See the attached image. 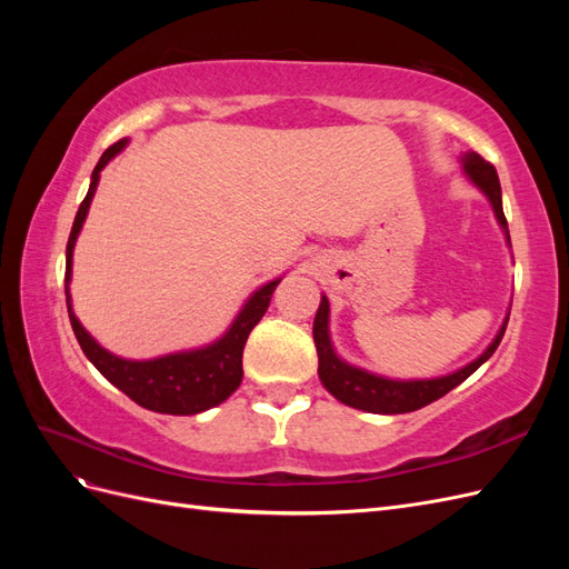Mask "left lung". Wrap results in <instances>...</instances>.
<instances>
[{
    "instance_id": "8db88e82",
    "label": "left lung",
    "mask_w": 569,
    "mask_h": 569,
    "mask_svg": "<svg viewBox=\"0 0 569 569\" xmlns=\"http://www.w3.org/2000/svg\"><path fill=\"white\" fill-rule=\"evenodd\" d=\"M462 170L481 192L487 194V199L493 206V213L498 226L503 228L506 239L510 244V232H508V220L503 216V201H501V182H498L496 168L479 157L477 151L462 153ZM508 318L503 320L501 330H498L496 339L489 343V349L481 353L477 360H472L470 366H465L451 375L435 377V380H389V377L372 375L363 368H356L343 363V360L335 353L332 339H330V301L322 297L320 308L316 313L313 322V341L318 349V375L322 387L330 391L337 401L347 403L358 410H368V412H382V416H396V412H410L425 408L427 403H432L441 399L443 393H449L456 389L460 382L468 380V377L493 356L498 349V343L503 339Z\"/></svg>"
}]
</instances>
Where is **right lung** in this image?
Listing matches in <instances>:
<instances>
[{"instance_id":"obj_1","label":"right lung","mask_w":569,"mask_h":569,"mask_svg":"<svg viewBox=\"0 0 569 569\" xmlns=\"http://www.w3.org/2000/svg\"><path fill=\"white\" fill-rule=\"evenodd\" d=\"M128 144V140H118L104 153H101L99 163L92 170V182L88 189V197L82 199L80 209L76 213L71 237L66 244V306L68 318H71L76 339L80 343L82 353L90 358V363L107 377V380L123 391L134 403H140L147 410L166 412V416H197V412L209 410L222 403L228 396L242 382V353L244 343L251 335L258 320L263 318L270 306V297L280 280H272L263 284L249 297L242 311L237 313L230 330L222 335L218 341L201 347L194 351H180L168 353L151 360H128L113 356L104 347H99L94 337L84 330L80 320L73 313L71 295H68V282H71V266H73V247L76 239L82 230V222L88 218L92 197L99 184V173L104 166L116 157V153Z\"/></svg>"}]
</instances>
